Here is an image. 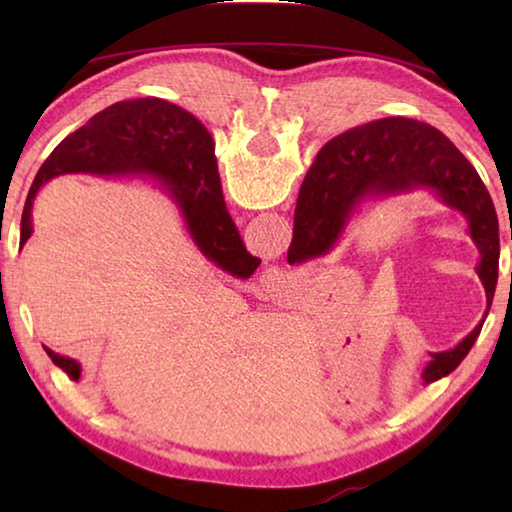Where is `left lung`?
Listing matches in <instances>:
<instances>
[{"label": "left lung", "instance_id": "left-lung-1", "mask_svg": "<svg viewBox=\"0 0 512 512\" xmlns=\"http://www.w3.org/2000/svg\"><path fill=\"white\" fill-rule=\"evenodd\" d=\"M198 155L214 160V140L198 121ZM427 189L438 201L461 212L467 235L479 248V273L488 302L495 296L499 273V221L492 198L470 160L429 124L388 117L363 124L329 140L316 155L300 187L293 241L302 259L323 257L343 237L363 203ZM476 325L456 348L433 352L422 372L431 384L461 363L479 336Z\"/></svg>", "mask_w": 512, "mask_h": 512}]
</instances>
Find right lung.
Segmentation results:
<instances>
[{
  "label": "right lung",
  "instance_id": "right-lung-1",
  "mask_svg": "<svg viewBox=\"0 0 512 512\" xmlns=\"http://www.w3.org/2000/svg\"><path fill=\"white\" fill-rule=\"evenodd\" d=\"M149 173L178 205L189 237L223 271H235L244 241L225 210L216 160L198 155V119L169 101L146 97L112 103L65 137L42 164L22 212L20 241L31 237V207L40 187L60 173L128 176ZM58 368L76 375L79 363L45 348Z\"/></svg>",
  "mask_w": 512,
  "mask_h": 512
}]
</instances>
